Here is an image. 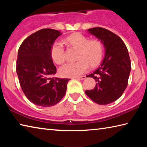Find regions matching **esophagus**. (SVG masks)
Returning a JSON list of instances; mask_svg holds the SVG:
<instances>
[{
	"mask_svg": "<svg viewBox=\"0 0 147 147\" xmlns=\"http://www.w3.org/2000/svg\"><path fill=\"white\" fill-rule=\"evenodd\" d=\"M76 79L78 80H84L86 78V76H79V77H76Z\"/></svg>",
	"mask_w": 147,
	"mask_h": 147,
	"instance_id": "obj_1",
	"label": "esophagus"
}]
</instances>
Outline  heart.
<instances>
[{
  "instance_id": "1",
  "label": "heart",
  "mask_w": 147,
  "mask_h": 147,
  "mask_svg": "<svg viewBox=\"0 0 147 147\" xmlns=\"http://www.w3.org/2000/svg\"><path fill=\"white\" fill-rule=\"evenodd\" d=\"M63 42L69 46L78 49L74 63L63 65L59 69L63 77H76L88 70L89 65L94 67L100 63L104 55L103 43L98 39H88L80 33H74L64 38ZM51 56L56 63L61 65L65 61V51L61 43L55 42L51 48Z\"/></svg>"
}]
</instances>
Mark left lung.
<instances>
[{
    "label": "left lung",
    "mask_w": 147,
    "mask_h": 147,
    "mask_svg": "<svg viewBox=\"0 0 147 147\" xmlns=\"http://www.w3.org/2000/svg\"><path fill=\"white\" fill-rule=\"evenodd\" d=\"M88 31L102 42L106 54L99 67L87 76L93 78L96 83L93 89L85 93L95 103L106 105L117 100L127 87L130 58L126 45L117 35L101 27Z\"/></svg>",
    "instance_id": "1"
}]
</instances>
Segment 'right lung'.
Wrapping results in <instances>:
<instances>
[{"instance_id": "1", "label": "right lung", "mask_w": 147, "mask_h": 147, "mask_svg": "<svg viewBox=\"0 0 147 147\" xmlns=\"http://www.w3.org/2000/svg\"><path fill=\"white\" fill-rule=\"evenodd\" d=\"M61 33L56 30H39L21 43L16 62L20 86L26 98L37 106L58 103L66 93L70 79L53 77L56 73L51 56L54 42Z\"/></svg>"}]
</instances>
